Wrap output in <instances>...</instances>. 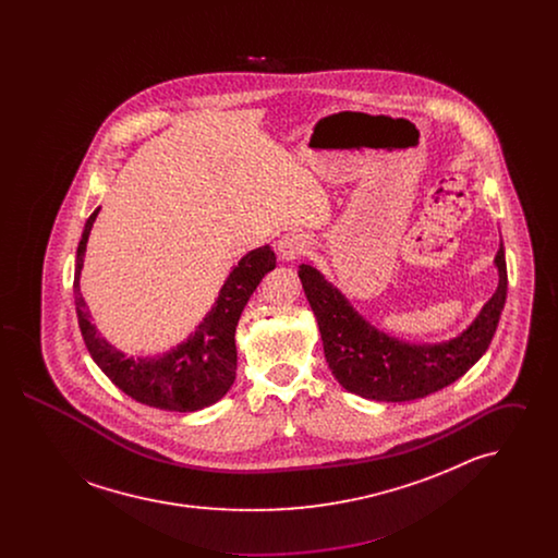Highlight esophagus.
Listing matches in <instances>:
<instances>
[{
    "label": "esophagus",
    "instance_id": "esophagus-1",
    "mask_svg": "<svg viewBox=\"0 0 558 558\" xmlns=\"http://www.w3.org/2000/svg\"><path fill=\"white\" fill-rule=\"evenodd\" d=\"M307 248H310L307 239H305L303 234L292 232V234L282 236V240L278 242V257H280L282 262L291 264V262H296L301 255H305Z\"/></svg>",
    "mask_w": 558,
    "mask_h": 558
}]
</instances>
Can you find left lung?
<instances>
[{
	"label": "left lung",
	"instance_id": "8db88e82",
	"mask_svg": "<svg viewBox=\"0 0 558 558\" xmlns=\"http://www.w3.org/2000/svg\"><path fill=\"white\" fill-rule=\"evenodd\" d=\"M494 266L498 289L492 299L458 337L441 343H410L376 328L312 264L299 266V278L318 322L328 368L343 389L374 401H412L448 387L487 351L508 289L502 242Z\"/></svg>",
	"mask_w": 558,
	"mask_h": 558
}]
</instances>
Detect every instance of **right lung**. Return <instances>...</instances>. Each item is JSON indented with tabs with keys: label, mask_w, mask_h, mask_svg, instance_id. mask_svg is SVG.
I'll use <instances>...</instances> for the list:
<instances>
[{
	"label": "right lung",
	"mask_w": 558,
	"mask_h": 558,
	"mask_svg": "<svg viewBox=\"0 0 558 558\" xmlns=\"http://www.w3.org/2000/svg\"><path fill=\"white\" fill-rule=\"evenodd\" d=\"M100 213L96 207L83 226L75 259V305L81 335L98 368L130 398L169 412H196L223 398L236 378V326L240 314L267 271L276 267L269 246L240 257L211 310L182 343L155 355H128L100 335L81 294V271L89 232Z\"/></svg>",
	"instance_id": "obj_1"
}]
</instances>
